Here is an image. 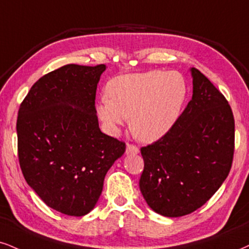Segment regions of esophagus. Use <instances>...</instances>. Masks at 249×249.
<instances>
[{"label":"esophagus","mask_w":249,"mask_h":249,"mask_svg":"<svg viewBox=\"0 0 249 249\" xmlns=\"http://www.w3.org/2000/svg\"><path fill=\"white\" fill-rule=\"evenodd\" d=\"M140 152V149L136 145L133 144H127V148H125V153L127 155H137Z\"/></svg>","instance_id":"obj_1"}]
</instances>
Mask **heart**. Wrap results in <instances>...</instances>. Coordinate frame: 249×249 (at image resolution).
<instances>
[{"label":"heart","instance_id":"heart-1","mask_svg":"<svg viewBox=\"0 0 249 249\" xmlns=\"http://www.w3.org/2000/svg\"><path fill=\"white\" fill-rule=\"evenodd\" d=\"M97 113L107 129L116 133L131 116V129L144 142H155L172 129L185 103L186 82L176 71L130 73L107 84Z\"/></svg>","mask_w":249,"mask_h":249}]
</instances>
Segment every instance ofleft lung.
Instances as JSON below:
<instances>
[{"instance_id": "8db88e82", "label": "left lung", "mask_w": 249, "mask_h": 249, "mask_svg": "<svg viewBox=\"0 0 249 249\" xmlns=\"http://www.w3.org/2000/svg\"><path fill=\"white\" fill-rule=\"evenodd\" d=\"M193 97L164 137L143 146L140 189L165 217L192 213L228 178L234 153V118L228 100L192 68Z\"/></svg>"}]
</instances>
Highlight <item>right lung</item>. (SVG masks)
Returning <instances> with one entry per match:
<instances>
[{
	"instance_id": "obj_1",
	"label": "right lung",
	"mask_w": 249,
	"mask_h": 249,
	"mask_svg": "<svg viewBox=\"0 0 249 249\" xmlns=\"http://www.w3.org/2000/svg\"><path fill=\"white\" fill-rule=\"evenodd\" d=\"M105 64H67L36 81L17 118L18 158L27 185L52 209L90 213L124 142L101 133L94 106Z\"/></svg>"
}]
</instances>
